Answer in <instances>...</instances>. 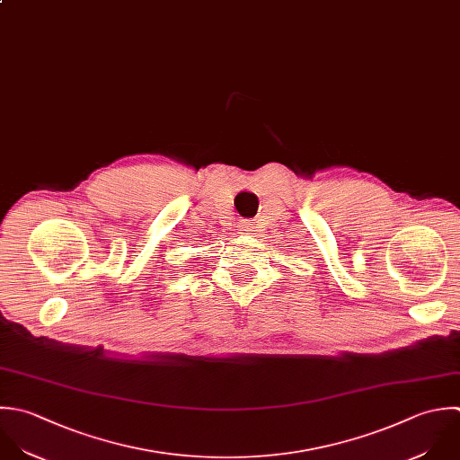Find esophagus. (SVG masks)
<instances>
[{
	"mask_svg": "<svg viewBox=\"0 0 460 460\" xmlns=\"http://www.w3.org/2000/svg\"><path fill=\"white\" fill-rule=\"evenodd\" d=\"M252 229H254V227H252V222H249V220H242V222L238 224V231H240L242 234H249Z\"/></svg>",
	"mask_w": 460,
	"mask_h": 460,
	"instance_id": "1",
	"label": "esophagus"
}]
</instances>
